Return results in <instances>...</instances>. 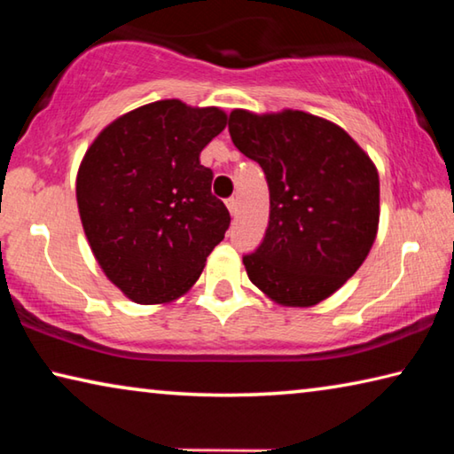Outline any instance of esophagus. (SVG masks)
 I'll return each instance as SVG.
<instances>
[{
	"label": "esophagus",
	"mask_w": 454,
	"mask_h": 454,
	"mask_svg": "<svg viewBox=\"0 0 454 454\" xmlns=\"http://www.w3.org/2000/svg\"><path fill=\"white\" fill-rule=\"evenodd\" d=\"M226 206H228L230 214H232V216H236V214H238V200H236V198L226 200Z\"/></svg>",
	"instance_id": "1"
}]
</instances>
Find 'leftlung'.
<instances>
[{
    "instance_id": "1",
    "label": "left lung",
    "mask_w": 454,
    "mask_h": 454,
    "mask_svg": "<svg viewBox=\"0 0 454 454\" xmlns=\"http://www.w3.org/2000/svg\"><path fill=\"white\" fill-rule=\"evenodd\" d=\"M228 129L260 164L270 220L246 274L276 304L309 309L333 296L376 240L380 184L371 156L340 126L301 110L230 112Z\"/></svg>"
}]
</instances>
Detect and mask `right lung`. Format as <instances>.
Wrapping results in <instances>:
<instances>
[{
    "instance_id": "right-lung-1",
    "label": "right lung",
    "mask_w": 454,
    "mask_h": 454,
    "mask_svg": "<svg viewBox=\"0 0 454 454\" xmlns=\"http://www.w3.org/2000/svg\"><path fill=\"white\" fill-rule=\"evenodd\" d=\"M226 112L160 99L107 124L82 158L75 198L88 244L114 286L166 304L194 286L224 240L230 214L212 196L200 152Z\"/></svg>"
}]
</instances>
